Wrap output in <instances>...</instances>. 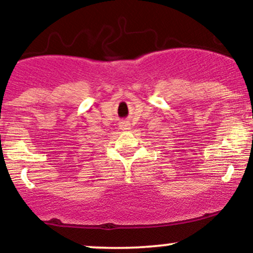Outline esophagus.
<instances>
[{
    "label": "esophagus",
    "instance_id": "esophagus-1",
    "mask_svg": "<svg viewBox=\"0 0 253 253\" xmlns=\"http://www.w3.org/2000/svg\"><path fill=\"white\" fill-rule=\"evenodd\" d=\"M129 127H130V125H129L128 123H121V124H120V128L123 129V130L129 129Z\"/></svg>",
    "mask_w": 253,
    "mask_h": 253
}]
</instances>
